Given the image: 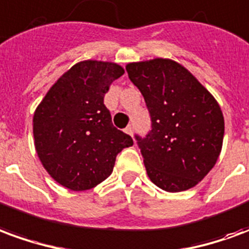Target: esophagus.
I'll return each instance as SVG.
<instances>
[{"instance_id": "1", "label": "esophagus", "mask_w": 249, "mask_h": 249, "mask_svg": "<svg viewBox=\"0 0 249 249\" xmlns=\"http://www.w3.org/2000/svg\"><path fill=\"white\" fill-rule=\"evenodd\" d=\"M125 132H126V133H128V135L129 136H132V137H133V126H126V128H125Z\"/></svg>"}]
</instances>
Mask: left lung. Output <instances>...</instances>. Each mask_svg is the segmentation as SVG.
I'll list each match as a JSON object with an SVG mask.
<instances>
[{"mask_svg": "<svg viewBox=\"0 0 249 249\" xmlns=\"http://www.w3.org/2000/svg\"><path fill=\"white\" fill-rule=\"evenodd\" d=\"M142 94L152 129L136 135L148 176L167 192L195 187L219 159L224 117L213 96L183 65L168 58L126 65Z\"/></svg>", "mask_w": 249, "mask_h": 249, "instance_id": "left-lung-1", "label": "left lung"}]
</instances>
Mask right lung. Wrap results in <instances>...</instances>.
Listing matches in <instances>:
<instances>
[{"label":"right lung","mask_w":249,"mask_h":249,"mask_svg":"<svg viewBox=\"0 0 249 249\" xmlns=\"http://www.w3.org/2000/svg\"><path fill=\"white\" fill-rule=\"evenodd\" d=\"M124 74L113 62L81 61L64 73L37 107V155L52 178L71 191L96 187L112 173L116 156L133 145L112 124L104 96Z\"/></svg>","instance_id":"right-lung-1"}]
</instances>
